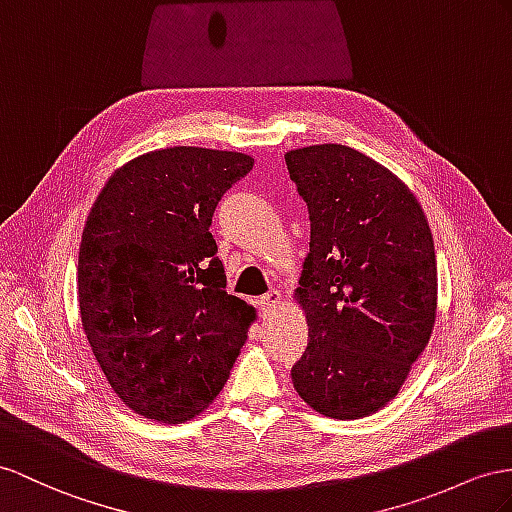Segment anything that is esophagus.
I'll list each match as a JSON object with an SVG mask.
<instances>
[{
    "instance_id": "1",
    "label": "esophagus",
    "mask_w": 512,
    "mask_h": 512,
    "mask_svg": "<svg viewBox=\"0 0 512 512\" xmlns=\"http://www.w3.org/2000/svg\"><path fill=\"white\" fill-rule=\"evenodd\" d=\"M281 303H283L281 292H277V290L268 292L264 298H261V309H264V316H268V313H272Z\"/></svg>"
}]
</instances>
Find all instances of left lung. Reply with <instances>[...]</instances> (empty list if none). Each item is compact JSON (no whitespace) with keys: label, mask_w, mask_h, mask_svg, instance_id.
<instances>
[{"label":"left lung","mask_w":512,"mask_h":512,"mask_svg":"<svg viewBox=\"0 0 512 512\" xmlns=\"http://www.w3.org/2000/svg\"><path fill=\"white\" fill-rule=\"evenodd\" d=\"M309 207L311 242L294 300L309 344L292 383L333 419L398 396L437 318V259L424 209L402 179L344 144L285 153Z\"/></svg>","instance_id":"obj_1"}]
</instances>
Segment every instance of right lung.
<instances>
[{"label":"right lung","instance_id":"right-lung-1","mask_svg":"<svg viewBox=\"0 0 512 512\" xmlns=\"http://www.w3.org/2000/svg\"><path fill=\"white\" fill-rule=\"evenodd\" d=\"M238 151L166 147L116 168L86 218L77 300L121 402L160 424L205 411L257 313L227 294L209 233L218 201L253 168Z\"/></svg>","mask_w":512,"mask_h":512}]
</instances>
